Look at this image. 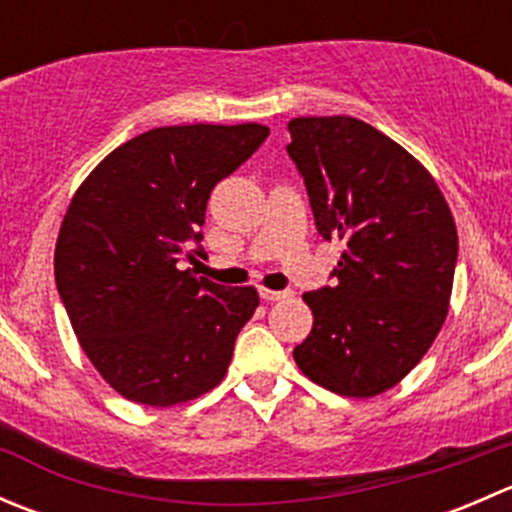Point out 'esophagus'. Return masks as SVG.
Listing matches in <instances>:
<instances>
[{"label":"esophagus","mask_w":512,"mask_h":512,"mask_svg":"<svg viewBox=\"0 0 512 512\" xmlns=\"http://www.w3.org/2000/svg\"><path fill=\"white\" fill-rule=\"evenodd\" d=\"M260 297L265 299V302H280V299H289L292 297V292L289 289H267V287H260Z\"/></svg>","instance_id":"esophagus-1"}]
</instances>
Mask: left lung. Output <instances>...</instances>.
Instances as JSON below:
<instances>
[{
	"mask_svg": "<svg viewBox=\"0 0 512 512\" xmlns=\"http://www.w3.org/2000/svg\"><path fill=\"white\" fill-rule=\"evenodd\" d=\"M287 128L314 225L344 245L334 285L302 294L314 327L294 361L334 394L371 399L414 369L446 322L456 223L431 173L369 123L302 116Z\"/></svg>",
	"mask_w": 512,
	"mask_h": 512,
	"instance_id": "obj_1",
	"label": "left lung"
}]
</instances>
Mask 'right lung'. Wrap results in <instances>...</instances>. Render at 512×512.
Segmentation results:
<instances>
[{"label":"right lung","mask_w":512,"mask_h":512,"mask_svg":"<svg viewBox=\"0 0 512 512\" xmlns=\"http://www.w3.org/2000/svg\"><path fill=\"white\" fill-rule=\"evenodd\" d=\"M270 128L163 126L131 138L71 198L54 252L56 289L98 374L146 406H175L223 381L255 314V287H225L180 270L193 257L215 185ZM198 252V250H195Z\"/></svg>","instance_id":"obj_1"}]
</instances>
